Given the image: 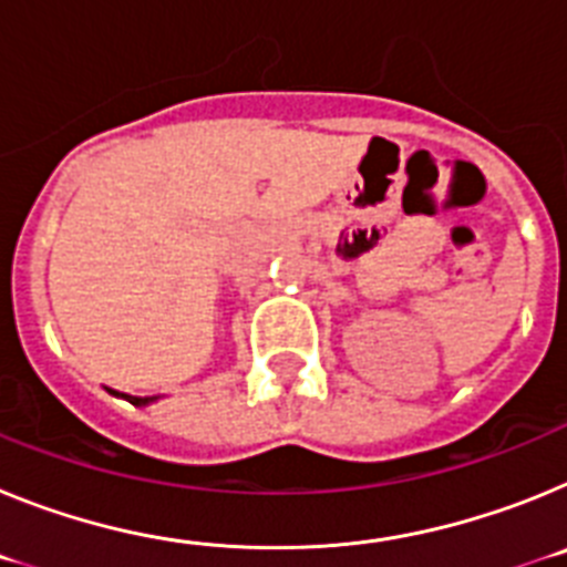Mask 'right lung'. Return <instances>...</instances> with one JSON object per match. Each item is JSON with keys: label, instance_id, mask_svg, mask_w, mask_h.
I'll list each match as a JSON object with an SVG mask.
<instances>
[{"label": "right lung", "instance_id": "1", "mask_svg": "<svg viewBox=\"0 0 567 567\" xmlns=\"http://www.w3.org/2000/svg\"><path fill=\"white\" fill-rule=\"evenodd\" d=\"M127 400L133 405H147V403H153V400H158V398H127Z\"/></svg>", "mask_w": 567, "mask_h": 567}]
</instances>
